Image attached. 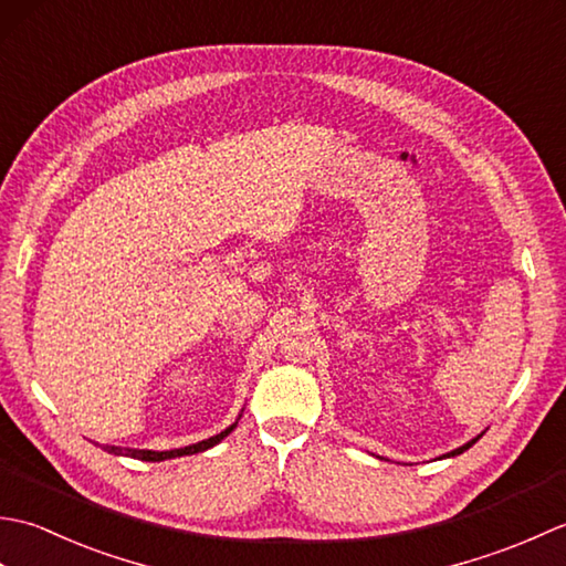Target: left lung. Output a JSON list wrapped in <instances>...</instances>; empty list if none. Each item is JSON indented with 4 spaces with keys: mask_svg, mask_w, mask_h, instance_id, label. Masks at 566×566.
Returning <instances> with one entry per match:
<instances>
[{
    "mask_svg": "<svg viewBox=\"0 0 566 566\" xmlns=\"http://www.w3.org/2000/svg\"><path fill=\"white\" fill-rule=\"evenodd\" d=\"M479 438H482V436H476L474 440H469V442H464V444H462V448H457V450H452V452H448V454H442V457H454V454H462L464 450H469V448H472V444H474V442H476Z\"/></svg>",
    "mask_w": 566,
    "mask_h": 566,
    "instance_id": "left-lung-1",
    "label": "left lung"
}]
</instances>
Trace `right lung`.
Returning a JSON list of instances; mask_svg holds the SVG:
<instances>
[{"label": "right lung", "mask_w": 566, "mask_h": 566, "mask_svg": "<svg viewBox=\"0 0 566 566\" xmlns=\"http://www.w3.org/2000/svg\"><path fill=\"white\" fill-rule=\"evenodd\" d=\"M238 423V420H235ZM233 426H228L226 430H221L219 436H213L209 440H201V442H195V444H187V448H179V450H165V452H155V450H134V448H116V444H104V450L109 454H124V457H134V460H143V462H163V460H172V457H185V454H197V452H203L213 448V444H219L228 432H231Z\"/></svg>", "instance_id": "add662e5"}]
</instances>
